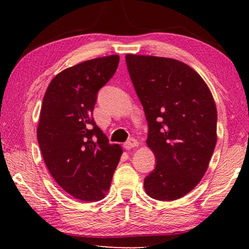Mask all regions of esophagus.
Returning <instances> with one entry per match:
<instances>
[{
  "label": "esophagus",
  "instance_id": "esophagus-1",
  "mask_svg": "<svg viewBox=\"0 0 249 249\" xmlns=\"http://www.w3.org/2000/svg\"><path fill=\"white\" fill-rule=\"evenodd\" d=\"M135 146H138V142H137V140H135L133 138L128 139L124 143V147H125L126 150H130V149H133V147H135Z\"/></svg>",
  "mask_w": 249,
  "mask_h": 249
}]
</instances>
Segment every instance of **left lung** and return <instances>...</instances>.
<instances>
[{
	"label": "left lung",
	"instance_id": "left-lung-1",
	"mask_svg": "<svg viewBox=\"0 0 249 249\" xmlns=\"http://www.w3.org/2000/svg\"><path fill=\"white\" fill-rule=\"evenodd\" d=\"M126 65L147 121L156 166L144 178L151 198L172 201L194 189L216 145L217 110L203 79L185 63L127 54Z\"/></svg>",
	"mask_w": 249,
	"mask_h": 249
}]
</instances>
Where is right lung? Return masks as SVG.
Here are the masks:
<instances>
[{
	"label": "right lung",
	"mask_w": 249,
	"mask_h": 249,
	"mask_svg": "<svg viewBox=\"0 0 249 249\" xmlns=\"http://www.w3.org/2000/svg\"><path fill=\"white\" fill-rule=\"evenodd\" d=\"M119 62L109 55L66 68L52 79L41 105L37 140L46 166L67 194L88 202L108 193L123 153L92 116L97 93Z\"/></svg>",
	"instance_id": "add662e5"
}]
</instances>
